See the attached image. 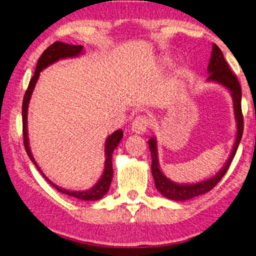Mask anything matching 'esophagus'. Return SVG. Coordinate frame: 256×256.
Returning <instances> with one entry per match:
<instances>
[{"instance_id":"esophagus-1","label":"esophagus","mask_w":256,"mask_h":256,"mask_svg":"<svg viewBox=\"0 0 256 256\" xmlns=\"http://www.w3.org/2000/svg\"><path fill=\"white\" fill-rule=\"evenodd\" d=\"M150 124V116L145 114L137 116L135 120L132 121V130L135 134H140V135H142V134H144L146 130H148Z\"/></svg>"}]
</instances>
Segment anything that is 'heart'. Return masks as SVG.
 Here are the masks:
<instances>
[{
    "mask_svg": "<svg viewBox=\"0 0 256 256\" xmlns=\"http://www.w3.org/2000/svg\"><path fill=\"white\" fill-rule=\"evenodd\" d=\"M164 61H166V60H164Z\"/></svg>",
    "mask_w": 256,
    "mask_h": 256,
    "instance_id": "heart-1",
    "label": "heart"
}]
</instances>
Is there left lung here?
<instances>
[{
  "mask_svg": "<svg viewBox=\"0 0 256 256\" xmlns=\"http://www.w3.org/2000/svg\"><path fill=\"white\" fill-rule=\"evenodd\" d=\"M208 80H213L222 84L224 87L232 92V98H234V116H236L237 120V137L236 142H234L232 152L230 154L227 163L221 169L218 174L210 179L205 180V182L194 184V185H178L168 179L164 174L161 172L160 168H158V154H156V142L154 138H150L148 140L150 156H152V174L156 182V186L166 198L174 200H187L190 198H194L196 196L205 194V192H210L212 188L216 186V184L222 179L224 176L227 172L230 164H232V158L234 154L237 152L238 145L242 136V130H244V116H242V88L240 85V82L236 77L232 69L229 68V64L227 61L224 60V54L221 50L218 48V45L213 44L212 46V53L210 64H208Z\"/></svg>",
  "mask_w": 256,
  "mask_h": 256,
  "instance_id": "1",
  "label": "left lung"
}]
</instances>
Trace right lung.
Wrapping results in <instances>:
<instances>
[{"mask_svg":"<svg viewBox=\"0 0 256 256\" xmlns=\"http://www.w3.org/2000/svg\"><path fill=\"white\" fill-rule=\"evenodd\" d=\"M82 45H71V44H66V43H62V42H54L53 44L48 46V48L45 50L43 54L40 56L38 62H37L36 66V70L35 74H34L32 78L29 82L28 88L24 93V100H22V135H24V148H26V152L28 154V156L30 158L32 162L36 166L37 169H38L40 172L43 174V177L45 178L46 182H48L50 185L52 187L56 188V190H58L62 194L69 195L71 198H76L82 200H96L102 198L104 195L106 194L108 188H110L111 182H112V176H113V170H112V153L114 148L118 146L120 143L121 138L124 136L122 130H116L112 134L111 136L108 137L106 140V170H104V174L102 177H100V182L96 184L94 187H92L88 190H84V192H70L64 190V188L58 187L56 185L48 180L45 177L44 174L42 172V170L37 166V163L34 160V158L32 156L30 148H29V143H28V136H27V108H28V103L29 100H30V96L32 93L34 87H35V84L37 82V79L40 77V72L46 66L52 64L53 62L58 61V58H71V56H77L78 54L82 53Z\"/></svg>","mask_w":256,"mask_h":256,"instance_id":"1","label":"right lung"}]
</instances>
